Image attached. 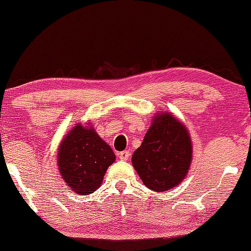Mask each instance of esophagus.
Here are the masks:
<instances>
[{"mask_svg": "<svg viewBox=\"0 0 251 251\" xmlns=\"http://www.w3.org/2000/svg\"><path fill=\"white\" fill-rule=\"evenodd\" d=\"M118 157H119L120 160H127L129 157V152L128 151L120 152V153H118Z\"/></svg>", "mask_w": 251, "mask_h": 251, "instance_id": "obj_1", "label": "esophagus"}]
</instances>
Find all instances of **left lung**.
<instances>
[{
    "label": "left lung",
    "instance_id": "obj_1",
    "mask_svg": "<svg viewBox=\"0 0 251 251\" xmlns=\"http://www.w3.org/2000/svg\"><path fill=\"white\" fill-rule=\"evenodd\" d=\"M192 143L188 128L171 112H158L142 145L132 155V165L150 190L164 192L188 176Z\"/></svg>",
    "mask_w": 251,
    "mask_h": 251
}]
</instances>
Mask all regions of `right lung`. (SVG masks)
Listing matches in <instances>:
<instances>
[{
	"label": "right lung",
	"instance_id": "1",
	"mask_svg": "<svg viewBox=\"0 0 251 251\" xmlns=\"http://www.w3.org/2000/svg\"><path fill=\"white\" fill-rule=\"evenodd\" d=\"M76 124L57 149L62 179L74 194H93L101 185L108 166L116 160L113 150L102 140L92 123Z\"/></svg>",
	"mask_w": 251,
	"mask_h": 251
}]
</instances>
